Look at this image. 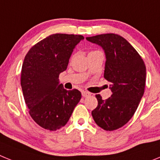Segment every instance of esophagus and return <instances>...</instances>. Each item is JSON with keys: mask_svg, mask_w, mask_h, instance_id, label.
Segmentation results:
<instances>
[{"mask_svg": "<svg viewBox=\"0 0 160 160\" xmlns=\"http://www.w3.org/2000/svg\"><path fill=\"white\" fill-rule=\"evenodd\" d=\"M82 97L84 98L88 97V96L90 95V93L87 92V91H82Z\"/></svg>", "mask_w": 160, "mask_h": 160, "instance_id": "esophagus-1", "label": "esophagus"}]
</instances>
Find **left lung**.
I'll return each instance as SVG.
<instances>
[{
    "label": "left lung",
    "instance_id": "8db88e82",
    "mask_svg": "<svg viewBox=\"0 0 160 160\" xmlns=\"http://www.w3.org/2000/svg\"><path fill=\"white\" fill-rule=\"evenodd\" d=\"M87 40L105 52L104 78L111 82L112 94L102 100L97 94L98 107L93 118L105 131L122 128L132 118L144 93L146 66L138 52L125 38L114 33L89 37Z\"/></svg>",
    "mask_w": 160,
    "mask_h": 160
}]
</instances>
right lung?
I'll list each match as a JSON object with an SVG mask.
<instances>
[{"label":"right lung","mask_w":160,"mask_h":160,"mask_svg":"<svg viewBox=\"0 0 160 160\" xmlns=\"http://www.w3.org/2000/svg\"><path fill=\"white\" fill-rule=\"evenodd\" d=\"M82 35L55 33L32 46L22 64L21 85L32 118L49 131L67 123L82 98L79 90H66L59 83V74L69 60Z\"/></svg>","instance_id":"add662e5"}]
</instances>
